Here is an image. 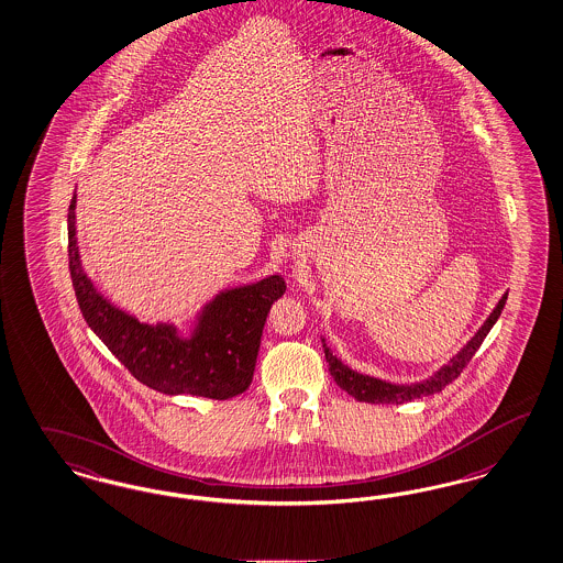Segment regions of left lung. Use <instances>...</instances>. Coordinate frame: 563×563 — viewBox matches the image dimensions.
I'll return each mask as SVG.
<instances>
[{
    "label": "left lung",
    "instance_id": "8db88e82",
    "mask_svg": "<svg viewBox=\"0 0 563 563\" xmlns=\"http://www.w3.org/2000/svg\"><path fill=\"white\" fill-rule=\"evenodd\" d=\"M505 301H507V292L499 299L495 310L490 311L485 324L465 343L460 353L453 355L445 366H441L432 376H428L427 380L411 383V385H393V383L374 378L368 374H360V372L351 369L350 366H345L336 355H332V351L327 345V339H322V347H324V355H327V362H329L330 376L334 378V383L339 387L347 390L351 397H355L357 401H364V404H406L411 399H422L427 395L439 393L464 372L467 362L474 357V353L483 345L488 330L493 329V324L499 320V316H501L505 308Z\"/></svg>",
    "mask_w": 563,
    "mask_h": 563
}]
</instances>
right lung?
Returning a JSON list of instances; mask_svg holds the SVG:
<instances>
[{
  "mask_svg": "<svg viewBox=\"0 0 563 563\" xmlns=\"http://www.w3.org/2000/svg\"><path fill=\"white\" fill-rule=\"evenodd\" d=\"M75 208L77 194L68 208V266L78 308L124 368L164 395L224 401L247 390L268 311L287 291L285 278L271 274L252 285L218 292L195 316L189 334L170 322H141L108 301L82 271Z\"/></svg>",
  "mask_w": 563,
  "mask_h": 563,
  "instance_id": "1",
  "label": "right lung"
}]
</instances>
